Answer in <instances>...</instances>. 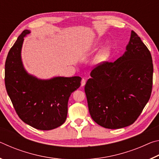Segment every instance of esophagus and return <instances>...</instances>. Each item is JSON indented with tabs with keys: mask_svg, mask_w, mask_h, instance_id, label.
<instances>
[{
	"mask_svg": "<svg viewBox=\"0 0 159 159\" xmlns=\"http://www.w3.org/2000/svg\"><path fill=\"white\" fill-rule=\"evenodd\" d=\"M85 79H82L81 80V83H80V85H81V87H83L85 85Z\"/></svg>",
	"mask_w": 159,
	"mask_h": 159,
	"instance_id": "obj_1",
	"label": "esophagus"
}]
</instances>
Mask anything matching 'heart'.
<instances>
[{
	"mask_svg": "<svg viewBox=\"0 0 159 159\" xmlns=\"http://www.w3.org/2000/svg\"><path fill=\"white\" fill-rule=\"evenodd\" d=\"M99 44L95 43L93 45V48H95L98 47ZM111 48L110 47H104L100 50L99 52L97 53V55L95 56V57L93 58V62L95 65H99V64H103L104 61L107 60V59L109 57L110 55H111Z\"/></svg>",
	"mask_w": 159,
	"mask_h": 159,
	"instance_id": "heart-1",
	"label": "heart"
}]
</instances>
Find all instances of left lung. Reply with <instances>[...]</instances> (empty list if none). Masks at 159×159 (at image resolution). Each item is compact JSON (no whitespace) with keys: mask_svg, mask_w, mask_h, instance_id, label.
<instances>
[{"mask_svg":"<svg viewBox=\"0 0 159 159\" xmlns=\"http://www.w3.org/2000/svg\"><path fill=\"white\" fill-rule=\"evenodd\" d=\"M125 49L114 62L95 67L85 85L91 117L106 128L133 124L152 93L154 69L149 50L133 31Z\"/></svg>","mask_w":159,"mask_h":159,"instance_id":"1","label":"left lung"}]
</instances>
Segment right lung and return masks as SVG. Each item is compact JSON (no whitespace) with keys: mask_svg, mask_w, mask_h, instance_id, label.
<instances>
[{"mask_svg":"<svg viewBox=\"0 0 159 159\" xmlns=\"http://www.w3.org/2000/svg\"><path fill=\"white\" fill-rule=\"evenodd\" d=\"M31 31L25 30L7 54L5 83L13 107L21 120L38 130H49L65 122L71 94L80 85L79 76L41 79L29 74L21 60V48Z\"/></svg>","mask_w":159,"mask_h":159,"instance_id":"add662e5","label":"right lung"}]
</instances>
